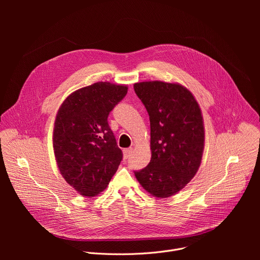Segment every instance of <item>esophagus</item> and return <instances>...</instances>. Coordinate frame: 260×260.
Listing matches in <instances>:
<instances>
[{"mask_svg":"<svg viewBox=\"0 0 260 260\" xmlns=\"http://www.w3.org/2000/svg\"><path fill=\"white\" fill-rule=\"evenodd\" d=\"M132 152H133V148H126V149H124V150H123L124 159H127V158L131 156Z\"/></svg>","mask_w":260,"mask_h":260,"instance_id":"1","label":"esophagus"}]
</instances>
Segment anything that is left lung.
<instances>
[{
    "instance_id": "left-lung-1",
    "label": "left lung",
    "mask_w": 260,
    "mask_h": 260,
    "mask_svg": "<svg viewBox=\"0 0 260 260\" xmlns=\"http://www.w3.org/2000/svg\"><path fill=\"white\" fill-rule=\"evenodd\" d=\"M150 119L151 160L135 171L145 190L156 198L174 196L197 174L205 131L200 106L182 85L161 81L135 83Z\"/></svg>"
}]
</instances>
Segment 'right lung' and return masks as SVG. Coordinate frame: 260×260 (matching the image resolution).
<instances>
[{
	"instance_id": "1",
	"label": "right lung",
	"mask_w": 260,
	"mask_h": 260,
	"mask_svg": "<svg viewBox=\"0 0 260 260\" xmlns=\"http://www.w3.org/2000/svg\"><path fill=\"white\" fill-rule=\"evenodd\" d=\"M127 87L96 82L71 93L60 106L53 129V149L61 176L84 197L106 189L122 160L108 116Z\"/></svg>"
}]
</instances>
